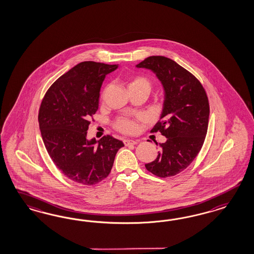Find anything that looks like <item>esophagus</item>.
<instances>
[{"label":"esophagus","mask_w":254,"mask_h":254,"mask_svg":"<svg viewBox=\"0 0 254 254\" xmlns=\"http://www.w3.org/2000/svg\"><path fill=\"white\" fill-rule=\"evenodd\" d=\"M124 143L126 146H129V145H136L138 144L137 140H132V139H125Z\"/></svg>","instance_id":"obj_1"}]
</instances>
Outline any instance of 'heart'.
Here are the masks:
<instances>
[{
    "label": "heart",
    "instance_id": "obj_1",
    "mask_svg": "<svg viewBox=\"0 0 254 254\" xmlns=\"http://www.w3.org/2000/svg\"><path fill=\"white\" fill-rule=\"evenodd\" d=\"M152 82L149 78L145 76L131 77L128 82V88L129 89H147L151 90ZM117 130L123 133H132L136 129V123L128 117H120L118 118L115 123Z\"/></svg>",
    "mask_w": 254,
    "mask_h": 254
}]
</instances>
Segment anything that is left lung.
I'll return each mask as SVG.
<instances>
[{
  "mask_svg": "<svg viewBox=\"0 0 254 254\" xmlns=\"http://www.w3.org/2000/svg\"><path fill=\"white\" fill-rule=\"evenodd\" d=\"M137 67L152 69L165 90L160 120L151 131H159L167 141L156 143L160 146L158 155L145 168L157 177L175 176L192 163L203 146L209 116L207 93L196 77L169 58L152 56Z\"/></svg>",
  "mask_w": 254,
  "mask_h": 254,
  "instance_id": "1",
  "label": "left lung"
}]
</instances>
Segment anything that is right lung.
I'll return each mask as SVG.
<instances>
[{
	"instance_id": "1",
	"label": "right lung",
	"mask_w": 254,
	"mask_h": 254,
	"mask_svg": "<svg viewBox=\"0 0 254 254\" xmlns=\"http://www.w3.org/2000/svg\"><path fill=\"white\" fill-rule=\"evenodd\" d=\"M117 65L84 62L60 77L46 91L38 121L46 151L69 180L95 185L107 178L124 143L107 135L86 138L93 115L99 109L100 87Z\"/></svg>"
}]
</instances>
